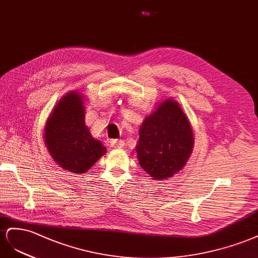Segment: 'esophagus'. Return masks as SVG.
Segmentation results:
<instances>
[{"instance_id":"1","label":"esophagus","mask_w":258,"mask_h":258,"mask_svg":"<svg viewBox=\"0 0 258 258\" xmlns=\"http://www.w3.org/2000/svg\"><path fill=\"white\" fill-rule=\"evenodd\" d=\"M110 146L114 149H121L124 147V142L123 141H116V139H113V141L110 142Z\"/></svg>"}]
</instances>
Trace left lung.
Here are the masks:
<instances>
[{
	"label": "left lung",
	"instance_id": "obj_1",
	"mask_svg": "<svg viewBox=\"0 0 258 258\" xmlns=\"http://www.w3.org/2000/svg\"><path fill=\"white\" fill-rule=\"evenodd\" d=\"M195 144L194 130L177 101L167 98L139 128L137 159L154 180H167L185 167Z\"/></svg>",
	"mask_w": 258,
	"mask_h": 258
}]
</instances>
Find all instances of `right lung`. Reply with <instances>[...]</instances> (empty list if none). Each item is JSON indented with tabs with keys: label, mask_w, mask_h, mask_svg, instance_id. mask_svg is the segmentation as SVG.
I'll use <instances>...</instances> for the list:
<instances>
[{
	"label": "right lung",
	"mask_w": 258,
	"mask_h": 258,
	"mask_svg": "<svg viewBox=\"0 0 258 258\" xmlns=\"http://www.w3.org/2000/svg\"><path fill=\"white\" fill-rule=\"evenodd\" d=\"M83 95L72 91L57 102L44 126V142L51 159L61 168L84 174L107 153L85 124Z\"/></svg>",
	"instance_id": "add662e5"
}]
</instances>
